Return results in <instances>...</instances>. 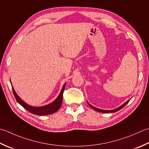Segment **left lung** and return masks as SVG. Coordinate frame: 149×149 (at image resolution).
Returning <instances> with one entry per match:
<instances>
[{"instance_id":"1","label":"left lung","mask_w":149,"mask_h":149,"mask_svg":"<svg viewBox=\"0 0 149 149\" xmlns=\"http://www.w3.org/2000/svg\"><path fill=\"white\" fill-rule=\"evenodd\" d=\"M129 101H130V100L127 101V102H125V103L123 104H122L121 106L119 107L118 108H117V109H113V110H102V109H97V108H96V107H94V106L91 105V104H90L88 103V101H87V102H88V105H89L90 107H91L92 109H94V110H95V111L99 112H102V113H113V112H117V111H118V110H119L120 109H121L122 108L124 107L125 105H126V104H127L128 103H129Z\"/></svg>"}]
</instances>
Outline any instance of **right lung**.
Returning a JSON list of instances; mask_svg holds the SVG:
<instances>
[{
	"mask_svg": "<svg viewBox=\"0 0 149 149\" xmlns=\"http://www.w3.org/2000/svg\"><path fill=\"white\" fill-rule=\"evenodd\" d=\"M65 85L66 84H64L59 95H58V97L56 99H55V101H54L52 103L47 104V105L40 107L30 106L27 103H26L25 102L23 101L19 97V96L17 94V93L15 92V91L13 86H12V89H13L14 96L15 97L17 101L18 102L20 105H22L23 107H24L26 110H27L28 112L33 113V114L39 115V116H45V115L52 114V113L56 112L61 108V104H62V101H63V94L64 90L65 88Z\"/></svg>",
	"mask_w": 149,
	"mask_h": 149,
	"instance_id": "right-lung-1",
	"label": "right lung"
}]
</instances>
